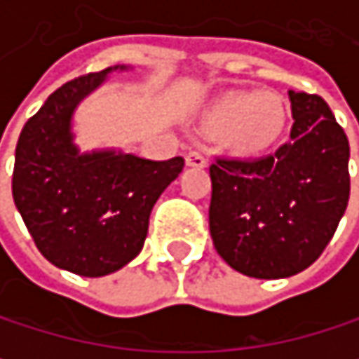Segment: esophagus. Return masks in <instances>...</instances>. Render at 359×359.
I'll list each match as a JSON object with an SVG mask.
<instances>
[{
  "label": "esophagus",
  "instance_id": "1",
  "mask_svg": "<svg viewBox=\"0 0 359 359\" xmlns=\"http://www.w3.org/2000/svg\"><path fill=\"white\" fill-rule=\"evenodd\" d=\"M184 164L187 166H193V168H205L208 166V158L201 151H189L184 156Z\"/></svg>",
  "mask_w": 359,
  "mask_h": 359
}]
</instances>
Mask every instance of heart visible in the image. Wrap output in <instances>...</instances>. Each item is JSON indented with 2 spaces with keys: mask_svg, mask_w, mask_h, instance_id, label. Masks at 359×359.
<instances>
[{
  "mask_svg": "<svg viewBox=\"0 0 359 359\" xmlns=\"http://www.w3.org/2000/svg\"><path fill=\"white\" fill-rule=\"evenodd\" d=\"M285 120L287 109L278 95L251 91L224 95L205 118L212 130L224 133L226 143L245 154L270 147L280 137Z\"/></svg>",
  "mask_w": 359,
  "mask_h": 359,
  "instance_id": "1",
  "label": "heart"
}]
</instances>
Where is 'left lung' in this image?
Returning a JSON list of instances; mask_svg holds the SVG:
<instances>
[{
    "mask_svg": "<svg viewBox=\"0 0 359 359\" xmlns=\"http://www.w3.org/2000/svg\"><path fill=\"white\" fill-rule=\"evenodd\" d=\"M291 141L255 160L210 166V233L220 257L253 278L312 266L349 201V141L323 97L289 91Z\"/></svg>",
    "mask_w": 359,
    "mask_h": 359,
    "instance_id": "1",
    "label": "left lung"
}]
</instances>
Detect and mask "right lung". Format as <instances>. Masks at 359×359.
I'll return each instance as SVG.
<instances>
[{"instance_id": "obj_1", "label": "right lung", "mask_w": 359, "mask_h": 359, "mask_svg": "<svg viewBox=\"0 0 359 359\" xmlns=\"http://www.w3.org/2000/svg\"><path fill=\"white\" fill-rule=\"evenodd\" d=\"M114 66L53 91L25 124L12 177L14 203L53 266L106 276L143 250L149 214L184 166L182 158L145 160L116 149L81 151L74 143L76 106L106 83Z\"/></svg>"}]
</instances>
